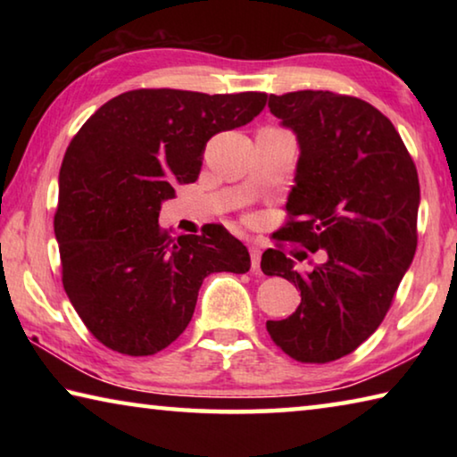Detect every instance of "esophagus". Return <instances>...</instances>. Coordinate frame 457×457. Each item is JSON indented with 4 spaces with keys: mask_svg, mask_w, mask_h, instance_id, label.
<instances>
[{
    "mask_svg": "<svg viewBox=\"0 0 457 457\" xmlns=\"http://www.w3.org/2000/svg\"><path fill=\"white\" fill-rule=\"evenodd\" d=\"M250 258H252V272L258 274L260 272V260H262V252L258 245H250Z\"/></svg>",
    "mask_w": 457,
    "mask_h": 457,
    "instance_id": "34e87169",
    "label": "esophagus"
}]
</instances>
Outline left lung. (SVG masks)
I'll use <instances>...</instances> for the list:
<instances>
[{
    "label": "left lung",
    "instance_id": "1",
    "mask_svg": "<svg viewBox=\"0 0 457 457\" xmlns=\"http://www.w3.org/2000/svg\"><path fill=\"white\" fill-rule=\"evenodd\" d=\"M268 106L300 145L278 239L322 250L324 262L298 272L284 247L264 252L262 272L300 290L296 312L266 328L294 361L322 365L357 351L391 308L415 256L420 177L393 122L365 100L298 90Z\"/></svg>",
    "mask_w": 457,
    "mask_h": 457
}]
</instances>
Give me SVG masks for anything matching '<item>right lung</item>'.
I'll list each match as a JSON object with an SVG mask.
<instances>
[{"instance_id":"add662e5","label":"right lung","mask_w":457,"mask_h":457,"mask_svg":"<svg viewBox=\"0 0 457 457\" xmlns=\"http://www.w3.org/2000/svg\"><path fill=\"white\" fill-rule=\"evenodd\" d=\"M266 100L138 88L108 100L74 135L54 234L62 284L98 343L129 357L163 351L187 328L207 274L250 270L245 245L221 223L171 237L159 212L173 185L197 179L207 141L247 125Z\"/></svg>"}]
</instances>
